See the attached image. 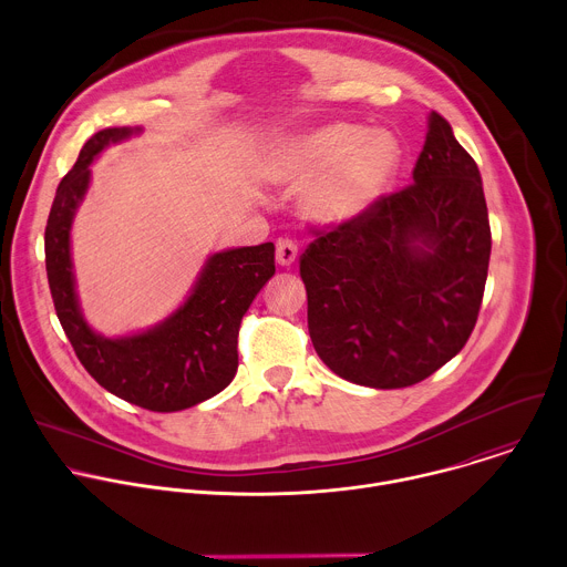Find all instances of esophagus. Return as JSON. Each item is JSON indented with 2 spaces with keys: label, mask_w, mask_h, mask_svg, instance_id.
<instances>
[{
  "label": "esophagus",
  "mask_w": 567,
  "mask_h": 567,
  "mask_svg": "<svg viewBox=\"0 0 567 567\" xmlns=\"http://www.w3.org/2000/svg\"><path fill=\"white\" fill-rule=\"evenodd\" d=\"M296 256H298V245H296L293 239H289V237L278 239V245H276V260H278V265L289 267V265H293Z\"/></svg>",
  "instance_id": "34e87169"
}]
</instances>
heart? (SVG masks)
I'll return each instance as SVG.
<instances>
[{
  "mask_svg": "<svg viewBox=\"0 0 567 567\" xmlns=\"http://www.w3.org/2000/svg\"><path fill=\"white\" fill-rule=\"evenodd\" d=\"M396 166V145L383 132L334 125L296 141L280 161L291 182L316 177L305 193V208L320 221H348L361 215L388 186Z\"/></svg>",
  "mask_w": 567,
  "mask_h": 567,
  "instance_id": "heart-1",
  "label": "heart"
}]
</instances>
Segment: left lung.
<instances>
[{"label": "left lung", "mask_w": 567, "mask_h": 567, "mask_svg": "<svg viewBox=\"0 0 567 567\" xmlns=\"http://www.w3.org/2000/svg\"><path fill=\"white\" fill-rule=\"evenodd\" d=\"M413 184L328 228L300 256L307 328L334 374L392 390L424 381L468 341L492 228L480 171L435 110Z\"/></svg>", "instance_id": "8db88e82"}]
</instances>
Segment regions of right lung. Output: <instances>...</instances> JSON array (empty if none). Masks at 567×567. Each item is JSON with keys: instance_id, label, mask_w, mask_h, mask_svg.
<instances>
[{"instance_id": "obj_1", "label": "right lung", "mask_w": 567, "mask_h": 567, "mask_svg": "<svg viewBox=\"0 0 567 567\" xmlns=\"http://www.w3.org/2000/svg\"><path fill=\"white\" fill-rule=\"evenodd\" d=\"M130 127L96 132L62 177L44 230V260L60 326L85 370L112 394L154 413H175L221 392L237 372V334L258 291L276 274V247L215 254L188 300L161 326L125 337L96 334L80 313L69 230L90 186L94 156L132 134Z\"/></svg>"}]
</instances>
